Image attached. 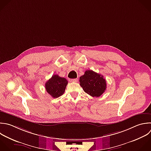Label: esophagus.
<instances>
[{
  "label": "esophagus",
  "instance_id": "esophagus-1",
  "mask_svg": "<svg viewBox=\"0 0 151 151\" xmlns=\"http://www.w3.org/2000/svg\"><path fill=\"white\" fill-rule=\"evenodd\" d=\"M71 81L72 82H74V83H77L78 81V79L77 78H73V79H71Z\"/></svg>",
  "mask_w": 151,
  "mask_h": 151
}]
</instances>
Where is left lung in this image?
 <instances>
[{
    "label": "left lung",
    "mask_w": 151,
    "mask_h": 151,
    "mask_svg": "<svg viewBox=\"0 0 151 151\" xmlns=\"http://www.w3.org/2000/svg\"><path fill=\"white\" fill-rule=\"evenodd\" d=\"M80 85L84 91L92 97H100L106 89L103 76L92 70H87L80 77Z\"/></svg>",
    "instance_id": "8db88e82"
}]
</instances>
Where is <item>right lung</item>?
Here are the masks:
<instances>
[{"instance_id":"add662e5","label":"right lung","mask_w":151,"mask_h":151,"mask_svg":"<svg viewBox=\"0 0 151 151\" xmlns=\"http://www.w3.org/2000/svg\"><path fill=\"white\" fill-rule=\"evenodd\" d=\"M68 81L64 77H61L58 75H53L48 80L45 86L47 93L53 98H58L62 96L65 91Z\"/></svg>"}]
</instances>
